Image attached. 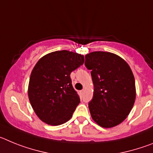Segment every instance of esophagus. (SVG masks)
<instances>
[{"instance_id": "1", "label": "esophagus", "mask_w": 153, "mask_h": 153, "mask_svg": "<svg viewBox=\"0 0 153 153\" xmlns=\"http://www.w3.org/2000/svg\"><path fill=\"white\" fill-rule=\"evenodd\" d=\"M83 92H84V90H80V94H83Z\"/></svg>"}]
</instances>
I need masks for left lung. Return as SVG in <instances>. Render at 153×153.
Here are the masks:
<instances>
[{
  "mask_svg": "<svg viewBox=\"0 0 153 153\" xmlns=\"http://www.w3.org/2000/svg\"><path fill=\"white\" fill-rule=\"evenodd\" d=\"M85 59L94 86L89 102L92 119L103 128L116 126L126 120L134 105L136 86L132 70L113 53L94 51Z\"/></svg>",
  "mask_w": 153,
  "mask_h": 153,
  "instance_id": "1",
  "label": "left lung"
}]
</instances>
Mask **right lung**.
<instances>
[{
    "label": "right lung",
    "mask_w": 153,
    "mask_h": 153,
    "mask_svg": "<svg viewBox=\"0 0 153 153\" xmlns=\"http://www.w3.org/2000/svg\"><path fill=\"white\" fill-rule=\"evenodd\" d=\"M83 63V55L68 51L50 53L37 61L30 77L28 97L41 121L59 126L72 117L80 100L70 74Z\"/></svg>",
    "instance_id": "right-lung-1"
}]
</instances>
